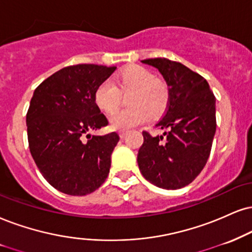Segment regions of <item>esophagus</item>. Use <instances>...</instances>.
<instances>
[{"label":"esophagus","instance_id":"esophagus-1","mask_svg":"<svg viewBox=\"0 0 252 252\" xmlns=\"http://www.w3.org/2000/svg\"><path fill=\"white\" fill-rule=\"evenodd\" d=\"M126 134H127V131H125V129H123V131H119V136L121 139L125 138Z\"/></svg>","mask_w":252,"mask_h":252}]
</instances>
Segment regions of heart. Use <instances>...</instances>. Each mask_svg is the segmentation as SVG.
<instances>
[{
	"instance_id": "heart-1",
	"label": "heart",
	"mask_w": 252,
	"mask_h": 252,
	"mask_svg": "<svg viewBox=\"0 0 252 252\" xmlns=\"http://www.w3.org/2000/svg\"><path fill=\"white\" fill-rule=\"evenodd\" d=\"M114 86L110 80L99 84L93 99L95 105L106 114H114L120 105V93L128 92L129 108L112 117L114 129H127L145 123L151 116H160L168 105L169 92L166 84L157 79L155 74L141 65H131L117 74Z\"/></svg>"
}]
</instances>
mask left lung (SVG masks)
Wrapping results in <instances>:
<instances>
[{
	"mask_svg": "<svg viewBox=\"0 0 252 252\" xmlns=\"http://www.w3.org/2000/svg\"><path fill=\"white\" fill-rule=\"evenodd\" d=\"M157 67L168 85L166 113L155 125L163 135L142 132L138 152L142 176L162 189H180L206 166L216 132V99L203 77L167 58L141 61Z\"/></svg>",
	"mask_w": 252,
	"mask_h": 252,
	"instance_id": "1",
	"label": "left lung"
}]
</instances>
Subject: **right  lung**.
I'll return each instance as SVG.
<instances>
[{
    "label": "right lung",
    "instance_id": "add662e5",
    "mask_svg": "<svg viewBox=\"0 0 252 252\" xmlns=\"http://www.w3.org/2000/svg\"><path fill=\"white\" fill-rule=\"evenodd\" d=\"M116 69L94 64L63 67L40 84L31 98L27 113L30 153L46 181L64 194H90L110 173L119 135L89 132L108 124L93 94Z\"/></svg>",
    "mask_w": 252,
    "mask_h": 252
}]
</instances>
